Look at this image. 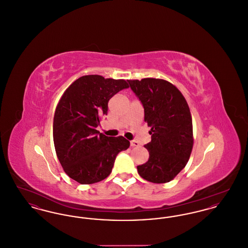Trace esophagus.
Here are the masks:
<instances>
[{"label": "esophagus", "mask_w": 248, "mask_h": 248, "mask_svg": "<svg viewBox=\"0 0 248 248\" xmlns=\"http://www.w3.org/2000/svg\"><path fill=\"white\" fill-rule=\"evenodd\" d=\"M130 145H131L132 147H139V146H140V143L137 141V140H132V141L130 142Z\"/></svg>", "instance_id": "1"}]
</instances>
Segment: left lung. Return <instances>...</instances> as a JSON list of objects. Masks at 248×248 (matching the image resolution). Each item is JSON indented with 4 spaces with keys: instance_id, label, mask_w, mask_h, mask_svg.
Here are the masks:
<instances>
[{
    "instance_id": "left-lung-1",
    "label": "left lung",
    "mask_w": 248,
    "mask_h": 248,
    "mask_svg": "<svg viewBox=\"0 0 248 248\" xmlns=\"http://www.w3.org/2000/svg\"><path fill=\"white\" fill-rule=\"evenodd\" d=\"M127 81L144 107V121L152 135V141L144 146L149 160L138 165V172L153 183L169 182L186 166L192 151L189 105L177 87L164 79Z\"/></svg>"
}]
</instances>
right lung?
<instances>
[{
    "label": "right lung",
    "instance_id": "obj_1",
    "mask_svg": "<svg viewBox=\"0 0 248 248\" xmlns=\"http://www.w3.org/2000/svg\"><path fill=\"white\" fill-rule=\"evenodd\" d=\"M125 80L85 75L66 89L56 108L53 139L65 173L80 184H93L111 173L117 154L129 148L123 136L112 138L96 126L108 113V100L128 88Z\"/></svg>",
    "mask_w": 248,
    "mask_h": 248
}]
</instances>
